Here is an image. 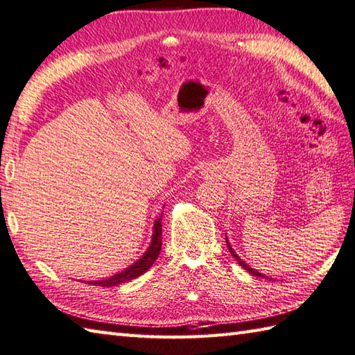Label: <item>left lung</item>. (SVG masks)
<instances>
[{"label": "left lung", "mask_w": 355, "mask_h": 355, "mask_svg": "<svg viewBox=\"0 0 355 355\" xmlns=\"http://www.w3.org/2000/svg\"><path fill=\"white\" fill-rule=\"evenodd\" d=\"M225 241H227V238H225ZM227 247H229V252H230V254L233 256V258H235L236 259V262L239 263V266L241 267H243L244 270H247L248 271V273H250V275H253V276H256V277H267V276H263L262 273H259V271L258 270H254V268H252L250 266H247V263L243 261V259H241L239 258V256L235 253V250H233V248L230 247V243H229V241H227Z\"/></svg>", "instance_id": "8db88e82"}]
</instances>
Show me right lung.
I'll return each instance as SVG.
<instances>
[{
    "label": "right lung",
    "mask_w": 355,
    "mask_h": 355,
    "mask_svg": "<svg viewBox=\"0 0 355 355\" xmlns=\"http://www.w3.org/2000/svg\"><path fill=\"white\" fill-rule=\"evenodd\" d=\"M162 216H163V214L155 220L154 229H153V238H150V244L148 247V250L143 253V256L139 261H135L132 266L125 268L123 271H119V273L114 276H111L108 279H102V281L88 282V284L101 285V286H116V285L131 281V279L139 277L140 275L145 273V271H148L149 267L155 262V259L158 258V254H160V250H162Z\"/></svg>",
    "instance_id": "add662e5"
}]
</instances>
